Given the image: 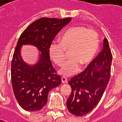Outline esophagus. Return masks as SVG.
<instances>
[{
  "instance_id": "obj_1",
  "label": "esophagus",
  "mask_w": 122,
  "mask_h": 122,
  "mask_svg": "<svg viewBox=\"0 0 122 122\" xmlns=\"http://www.w3.org/2000/svg\"><path fill=\"white\" fill-rule=\"evenodd\" d=\"M61 82H62V83H66L68 81H67V79H66V77H61Z\"/></svg>"
}]
</instances>
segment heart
Wrapping results in <instances>:
<instances>
[{
  "label": "heart",
  "mask_w": 122,
  "mask_h": 122,
  "mask_svg": "<svg viewBox=\"0 0 122 122\" xmlns=\"http://www.w3.org/2000/svg\"><path fill=\"white\" fill-rule=\"evenodd\" d=\"M99 36L96 31L81 26L70 27L64 31L59 43L54 41L49 47V56L57 66L62 65L68 53L69 60L62 66L59 74L67 76L91 63L98 52Z\"/></svg>",
  "instance_id": "heart-1"
}]
</instances>
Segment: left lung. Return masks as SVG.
<instances>
[{
  "mask_svg": "<svg viewBox=\"0 0 122 122\" xmlns=\"http://www.w3.org/2000/svg\"><path fill=\"white\" fill-rule=\"evenodd\" d=\"M103 44L102 51L87 68L68 81L72 92L66 101V107L75 116H84L92 111L109 83L112 56L107 39H104Z\"/></svg>",
  "mask_w": 122,
  "mask_h": 122,
  "instance_id": "left-lung-1",
  "label": "left lung"
}]
</instances>
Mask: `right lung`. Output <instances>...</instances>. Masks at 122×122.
<instances>
[{"instance_id":"1","label":"right lung","mask_w":122,"mask_h":122,"mask_svg":"<svg viewBox=\"0 0 122 122\" xmlns=\"http://www.w3.org/2000/svg\"><path fill=\"white\" fill-rule=\"evenodd\" d=\"M70 20V17L41 18L29 25L20 36L11 61V76L14 95L24 110L43 109L47 103L49 91L61 84V76L52 66L48 51L55 37ZM26 44L35 46L40 52L35 65H28L22 60L20 49Z\"/></svg>"}]
</instances>
